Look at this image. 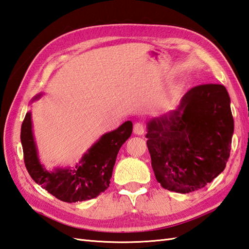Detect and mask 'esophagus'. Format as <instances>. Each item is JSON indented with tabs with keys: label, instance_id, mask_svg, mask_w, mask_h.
<instances>
[{
	"label": "esophagus",
	"instance_id": "obj_1",
	"mask_svg": "<svg viewBox=\"0 0 249 249\" xmlns=\"http://www.w3.org/2000/svg\"><path fill=\"white\" fill-rule=\"evenodd\" d=\"M143 133H144V126H143V124H142V123H136L134 125V134L140 136V135H143Z\"/></svg>",
	"mask_w": 249,
	"mask_h": 249
}]
</instances>
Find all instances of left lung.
I'll return each instance as SVG.
<instances>
[{
    "label": "left lung",
    "mask_w": 249,
    "mask_h": 249,
    "mask_svg": "<svg viewBox=\"0 0 249 249\" xmlns=\"http://www.w3.org/2000/svg\"><path fill=\"white\" fill-rule=\"evenodd\" d=\"M234 122L221 84H201L184 95L176 110L147 123L146 145L161 186L188 194L224 171Z\"/></svg>",
    "instance_id": "8db88e82"
}]
</instances>
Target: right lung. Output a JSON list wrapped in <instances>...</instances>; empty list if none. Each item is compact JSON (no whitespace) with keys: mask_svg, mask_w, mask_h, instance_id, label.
<instances>
[{"mask_svg":"<svg viewBox=\"0 0 249 249\" xmlns=\"http://www.w3.org/2000/svg\"><path fill=\"white\" fill-rule=\"evenodd\" d=\"M39 97L40 95H37L34 100ZM131 131L133 123L125 122L119 128L100 137L73 169L48 171L38 160L32 131L31 112H28L22 122L20 135L26 170L37 184L64 202L93 199L109 187L116 156Z\"/></svg>","mask_w":249,"mask_h":249,"instance_id":"obj_1","label":"right lung"}]
</instances>
